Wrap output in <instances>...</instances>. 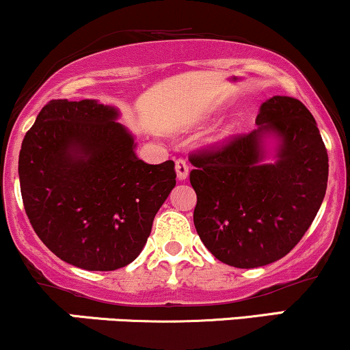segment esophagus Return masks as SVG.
<instances>
[{"label":"esophagus","instance_id":"esophagus-1","mask_svg":"<svg viewBox=\"0 0 350 350\" xmlns=\"http://www.w3.org/2000/svg\"><path fill=\"white\" fill-rule=\"evenodd\" d=\"M175 170H176V178L180 180V182H183V180H187L188 176V165L185 160H176L175 162Z\"/></svg>","mask_w":350,"mask_h":350}]
</instances>
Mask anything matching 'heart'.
<instances>
[{
	"instance_id": "b5f03b06",
	"label": "heart",
	"mask_w": 350,
	"mask_h": 350,
	"mask_svg": "<svg viewBox=\"0 0 350 350\" xmlns=\"http://www.w3.org/2000/svg\"><path fill=\"white\" fill-rule=\"evenodd\" d=\"M234 133H236V124H234V122H231V124H228V126L224 127V129H221L219 133H217L216 141H217V142H226V141H229V139H231L232 135H234Z\"/></svg>"
}]
</instances>
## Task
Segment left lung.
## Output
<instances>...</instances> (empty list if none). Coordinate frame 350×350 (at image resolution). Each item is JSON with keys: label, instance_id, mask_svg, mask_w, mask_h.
<instances>
[{"label": "left lung", "instance_id": "1", "mask_svg": "<svg viewBox=\"0 0 350 350\" xmlns=\"http://www.w3.org/2000/svg\"><path fill=\"white\" fill-rule=\"evenodd\" d=\"M256 122L223 149L190 157L196 232L217 260L236 269L269 265L298 244L321 208L329 172L301 101L270 98Z\"/></svg>", "mask_w": 350, "mask_h": 350}]
</instances>
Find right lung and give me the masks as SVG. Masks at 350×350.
Wrapping results in <instances>:
<instances>
[{
  "label": "right lung",
  "mask_w": 350,
  "mask_h": 350,
  "mask_svg": "<svg viewBox=\"0 0 350 350\" xmlns=\"http://www.w3.org/2000/svg\"><path fill=\"white\" fill-rule=\"evenodd\" d=\"M119 109L96 100H52L19 152L24 209L57 257L85 270H116L142 252L175 188L174 160L135 155Z\"/></svg>",
  "instance_id": "obj_1"
}]
</instances>
